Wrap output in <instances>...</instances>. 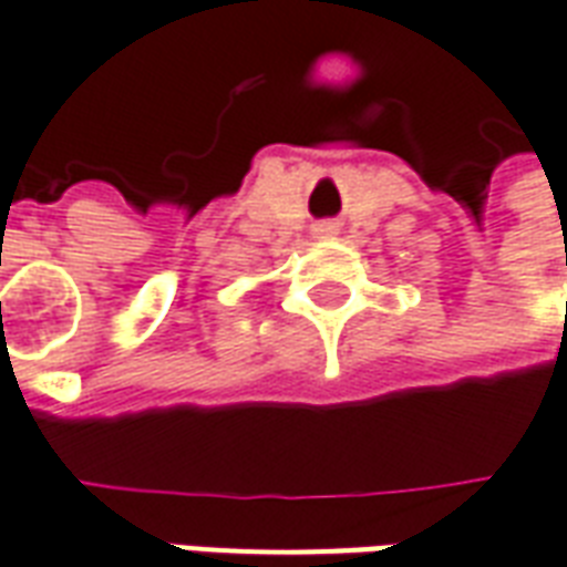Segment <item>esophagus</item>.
Returning <instances> with one entry per match:
<instances>
[{
    "mask_svg": "<svg viewBox=\"0 0 567 567\" xmlns=\"http://www.w3.org/2000/svg\"><path fill=\"white\" fill-rule=\"evenodd\" d=\"M315 235H317V238H323V235H332V226H317Z\"/></svg>",
    "mask_w": 567,
    "mask_h": 567,
    "instance_id": "esophagus-1",
    "label": "esophagus"
}]
</instances>
